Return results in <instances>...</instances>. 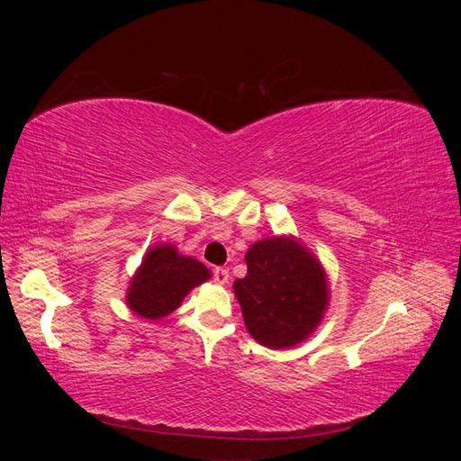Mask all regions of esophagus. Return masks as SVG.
I'll return each instance as SVG.
<instances>
[{
    "instance_id": "esophagus-1",
    "label": "esophagus",
    "mask_w": 461,
    "mask_h": 461,
    "mask_svg": "<svg viewBox=\"0 0 461 461\" xmlns=\"http://www.w3.org/2000/svg\"><path fill=\"white\" fill-rule=\"evenodd\" d=\"M229 278H230L229 269H225V267H215V269H213V281H215L217 285H227Z\"/></svg>"
}]
</instances>
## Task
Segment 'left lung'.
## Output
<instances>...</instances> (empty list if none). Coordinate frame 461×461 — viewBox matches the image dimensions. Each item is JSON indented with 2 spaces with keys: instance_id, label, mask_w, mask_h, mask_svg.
Segmentation results:
<instances>
[{
  "instance_id": "8db88e82",
  "label": "left lung",
  "mask_w": 461,
  "mask_h": 461,
  "mask_svg": "<svg viewBox=\"0 0 461 461\" xmlns=\"http://www.w3.org/2000/svg\"><path fill=\"white\" fill-rule=\"evenodd\" d=\"M248 273L234 281L248 332L267 348L296 346L315 330L329 305L323 265L292 236L249 246Z\"/></svg>"
}]
</instances>
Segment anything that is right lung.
Segmentation results:
<instances>
[{
    "instance_id": "1",
    "label": "right lung",
    "mask_w": 461,
    "mask_h": 461,
    "mask_svg": "<svg viewBox=\"0 0 461 461\" xmlns=\"http://www.w3.org/2000/svg\"><path fill=\"white\" fill-rule=\"evenodd\" d=\"M212 276L198 259L180 256L173 244L151 248L132 276L127 303L144 319L158 321L173 313L188 292Z\"/></svg>"
}]
</instances>
